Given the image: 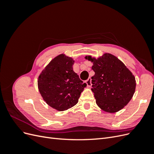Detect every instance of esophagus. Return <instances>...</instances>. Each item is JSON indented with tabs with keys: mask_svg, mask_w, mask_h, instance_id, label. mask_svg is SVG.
I'll return each instance as SVG.
<instances>
[{
	"mask_svg": "<svg viewBox=\"0 0 154 154\" xmlns=\"http://www.w3.org/2000/svg\"><path fill=\"white\" fill-rule=\"evenodd\" d=\"M91 78H88L87 80H86V83L88 87H91L92 86V83H91Z\"/></svg>",
	"mask_w": 154,
	"mask_h": 154,
	"instance_id": "obj_1",
	"label": "esophagus"
}]
</instances>
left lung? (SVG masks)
Returning <instances> with one entry per match:
<instances>
[{
  "label": "left lung",
  "instance_id": "left-lung-1",
  "mask_svg": "<svg viewBox=\"0 0 154 154\" xmlns=\"http://www.w3.org/2000/svg\"><path fill=\"white\" fill-rule=\"evenodd\" d=\"M95 74L91 77L92 91L96 103L106 112L115 113L123 109L136 91V78L125 65L114 55L105 53L97 58L88 55Z\"/></svg>",
  "mask_w": 154,
  "mask_h": 154
}]
</instances>
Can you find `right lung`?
I'll return each instance as SVG.
<instances>
[{
	"instance_id": "1",
	"label": "right lung",
	"mask_w": 154,
	"mask_h": 154,
	"mask_svg": "<svg viewBox=\"0 0 154 154\" xmlns=\"http://www.w3.org/2000/svg\"><path fill=\"white\" fill-rule=\"evenodd\" d=\"M74 63L72 58L60 54L45 66L38 78V88L43 100L58 111L77 104L87 87L73 71Z\"/></svg>"
}]
</instances>
